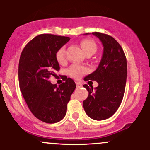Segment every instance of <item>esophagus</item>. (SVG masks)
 I'll return each mask as SVG.
<instances>
[{"label": "esophagus", "mask_w": 150, "mask_h": 150, "mask_svg": "<svg viewBox=\"0 0 150 150\" xmlns=\"http://www.w3.org/2000/svg\"><path fill=\"white\" fill-rule=\"evenodd\" d=\"M75 84H76L77 87H82V84H81L80 82H75Z\"/></svg>", "instance_id": "1"}]
</instances>
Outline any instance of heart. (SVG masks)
<instances>
[{"label": "heart", "instance_id": "1", "mask_svg": "<svg viewBox=\"0 0 150 150\" xmlns=\"http://www.w3.org/2000/svg\"><path fill=\"white\" fill-rule=\"evenodd\" d=\"M81 47L86 55L88 53H94L97 51V44L94 41L89 39H83L80 42ZM56 59L58 63H63L66 60V55H65V46H62L58 50L56 54ZM89 72V69L86 66L83 65H72L68 69V73L70 77H73L75 79H78L84 75L85 74Z\"/></svg>", "mask_w": 150, "mask_h": 150}]
</instances>
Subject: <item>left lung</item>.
<instances>
[{
    "label": "left lung",
    "instance_id": "obj_1",
    "mask_svg": "<svg viewBox=\"0 0 150 150\" xmlns=\"http://www.w3.org/2000/svg\"><path fill=\"white\" fill-rule=\"evenodd\" d=\"M92 34L100 39L104 51L97 69L84 79L85 81H97L99 85L95 89L91 85H83L88 91L83 107L91 118L102 120L113 116L123 100L127 78V61L124 51L114 38L101 32Z\"/></svg>",
    "mask_w": 150,
    "mask_h": 150
}]
</instances>
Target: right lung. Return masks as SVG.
Masks as SVG:
<instances>
[{
  "label": "right lung",
  "instance_id": "right-lung-1",
  "mask_svg": "<svg viewBox=\"0 0 150 150\" xmlns=\"http://www.w3.org/2000/svg\"><path fill=\"white\" fill-rule=\"evenodd\" d=\"M69 40L68 37L40 34L27 43L20 55V91L31 112L44 123H55L64 118L67 104L76 87L70 77L58 87L49 81L60 70L56 52Z\"/></svg>",
  "mask_w": 150,
  "mask_h": 150
}]
</instances>
